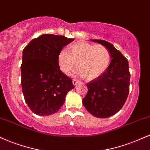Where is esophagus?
I'll return each mask as SVG.
<instances>
[{
    "label": "esophagus",
    "instance_id": "obj_1",
    "mask_svg": "<svg viewBox=\"0 0 150 150\" xmlns=\"http://www.w3.org/2000/svg\"><path fill=\"white\" fill-rule=\"evenodd\" d=\"M72 83H73L74 86H76L77 84L79 83V81H77V80H75V79H74V80H73V81H72Z\"/></svg>",
    "mask_w": 150,
    "mask_h": 150
}]
</instances>
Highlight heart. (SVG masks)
Returning <instances> with one entry per match:
<instances>
[{
  "label": "heart",
  "mask_w": 150,
  "mask_h": 150,
  "mask_svg": "<svg viewBox=\"0 0 150 150\" xmlns=\"http://www.w3.org/2000/svg\"><path fill=\"white\" fill-rule=\"evenodd\" d=\"M110 62V53L101 44L76 42L69 51L62 50L58 55V64L62 73L69 75L77 67L79 74L87 81L97 79L106 71Z\"/></svg>",
  "instance_id": "heart-1"
}]
</instances>
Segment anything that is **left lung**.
<instances>
[{"mask_svg": "<svg viewBox=\"0 0 150 150\" xmlns=\"http://www.w3.org/2000/svg\"><path fill=\"white\" fill-rule=\"evenodd\" d=\"M91 41L104 46L112 60L102 75L87 83L88 93L82 102L93 116L107 118L122 108L128 97L130 82L129 62L112 44L101 40Z\"/></svg>", "mask_w": 150, "mask_h": 150, "instance_id": "1", "label": "left lung"}]
</instances>
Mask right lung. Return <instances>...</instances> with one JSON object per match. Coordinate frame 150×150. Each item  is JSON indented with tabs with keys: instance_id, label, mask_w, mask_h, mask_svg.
<instances>
[{
	"instance_id": "right-lung-1",
	"label": "right lung",
	"mask_w": 150,
	"mask_h": 150,
	"mask_svg": "<svg viewBox=\"0 0 150 150\" xmlns=\"http://www.w3.org/2000/svg\"><path fill=\"white\" fill-rule=\"evenodd\" d=\"M74 39L44 34L31 40L23 50L21 87L25 103L35 114L50 115L64 104L74 86L58 64V55Z\"/></svg>"
}]
</instances>
